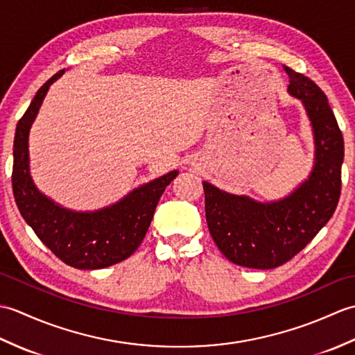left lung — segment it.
Wrapping results in <instances>:
<instances>
[{"label": "left lung", "instance_id": "left-lung-1", "mask_svg": "<svg viewBox=\"0 0 355 355\" xmlns=\"http://www.w3.org/2000/svg\"><path fill=\"white\" fill-rule=\"evenodd\" d=\"M284 70L290 94L304 102L313 123L310 178L290 197L267 205L202 183L210 235L225 258L248 268H276L304 250L333 216L342 191L343 135L327 96L305 74L286 65Z\"/></svg>", "mask_w": 355, "mask_h": 355}]
</instances>
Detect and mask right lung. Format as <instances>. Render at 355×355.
<instances>
[{"instance_id":"obj_1","label":"right lung","mask_w":355,"mask_h":355,"mask_svg":"<svg viewBox=\"0 0 355 355\" xmlns=\"http://www.w3.org/2000/svg\"><path fill=\"white\" fill-rule=\"evenodd\" d=\"M58 71L37 89L32 103L19 119L13 141L12 189L19 212L36 236L67 266L80 270L105 268L123 261L137 250L145 238L157 202L178 175H166L132 191L117 205L93 214H76L56 206L36 189L28 173L27 139L50 84Z\"/></svg>"}]
</instances>
